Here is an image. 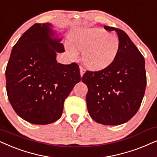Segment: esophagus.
<instances>
[{
  "mask_svg": "<svg viewBox=\"0 0 157 157\" xmlns=\"http://www.w3.org/2000/svg\"><path fill=\"white\" fill-rule=\"evenodd\" d=\"M80 72L81 77H82V75H84V73L85 72V70L83 67H80Z\"/></svg>",
  "mask_w": 157,
  "mask_h": 157,
  "instance_id": "1",
  "label": "esophagus"
}]
</instances>
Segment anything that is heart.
Returning a JSON list of instances; mask_svg holds the SVG:
<instances>
[{"instance_id": "1", "label": "heart", "mask_w": 157, "mask_h": 157, "mask_svg": "<svg viewBox=\"0 0 157 157\" xmlns=\"http://www.w3.org/2000/svg\"><path fill=\"white\" fill-rule=\"evenodd\" d=\"M72 45L66 47L72 57H77V49L82 51V61L92 70H103L115 61L120 49V39L113 33L99 28L80 29L70 37Z\"/></svg>"}]
</instances>
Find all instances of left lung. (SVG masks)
Returning <instances> with one entry per match:
<instances>
[{"instance_id": "obj_1", "label": "left lung", "mask_w": 157, "mask_h": 157, "mask_svg": "<svg viewBox=\"0 0 157 157\" xmlns=\"http://www.w3.org/2000/svg\"><path fill=\"white\" fill-rule=\"evenodd\" d=\"M116 31L120 49L115 61L103 70L87 71L82 81L88 88L86 102L90 116L95 122L117 126L128 121L141 105L147 86L145 60L126 32Z\"/></svg>"}]
</instances>
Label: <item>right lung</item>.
<instances>
[{
  "instance_id": "add662e5",
  "label": "right lung",
  "mask_w": 157,
  "mask_h": 157,
  "mask_svg": "<svg viewBox=\"0 0 157 157\" xmlns=\"http://www.w3.org/2000/svg\"><path fill=\"white\" fill-rule=\"evenodd\" d=\"M52 24H35L13 46L6 70V91L15 112L33 124L55 122L81 77L78 64L56 59L64 48Z\"/></svg>"
}]
</instances>
